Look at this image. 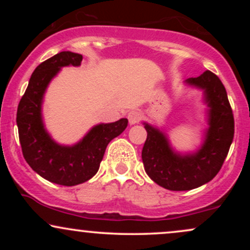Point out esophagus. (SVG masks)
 Listing matches in <instances>:
<instances>
[{
    "instance_id": "1",
    "label": "esophagus",
    "mask_w": 250,
    "mask_h": 250,
    "mask_svg": "<svg viewBox=\"0 0 250 250\" xmlns=\"http://www.w3.org/2000/svg\"><path fill=\"white\" fill-rule=\"evenodd\" d=\"M128 120L130 125H136L142 120V114L139 110H130L128 113Z\"/></svg>"
}]
</instances>
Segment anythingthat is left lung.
I'll use <instances>...</instances> for the list:
<instances>
[{
    "label": "left lung",
    "mask_w": 250,
    "mask_h": 250,
    "mask_svg": "<svg viewBox=\"0 0 250 250\" xmlns=\"http://www.w3.org/2000/svg\"><path fill=\"white\" fill-rule=\"evenodd\" d=\"M189 84L205 90L209 105V129L202 148L193 155L181 156L169 147L167 137L146 123L147 140L142 149L146 173L154 182L169 190L197 188L213 180L225 162L234 137V115L221 80L206 70L191 77Z\"/></svg>",
    "instance_id": "left-lung-1"
}]
</instances>
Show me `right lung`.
<instances>
[{"instance_id":"obj_1","label":"right lung","mask_w":250,"mask_h":250,"mask_svg":"<svg viewBox=\"0 0 250 250\" xmlns=\"http://www.w3.org/2000/svg\"><path fill=\"white\" fill-rule=\"evenodd\" d=\"M82 55L61 51L45 60L31 74L17 107L16 122L22 154L43 179L61 186L80 185L97 173L108 143L127 128L128 120L97 125L73 147L57 145L43 127L41 104L50 80L65 65H80Z\"/></svg>"}]
</instances>
